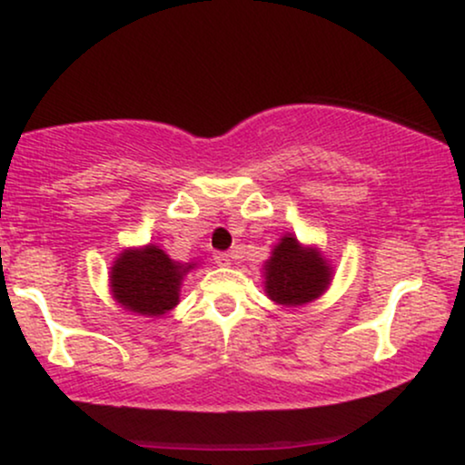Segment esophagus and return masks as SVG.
Listing matches in <instances>:
<instances>
[{
    "label": "esophagus",
    "mask_w": 465,
    "mask_h": 465,
    "mask_svg": "<svg viewBox=\"0 0 465 465\" xmlns=\"http://www.w3.org/2000/svg\"><path fill=\"white\" fill-rule=\"evenodd\" d=\"M232 258L234 256L231 252H220V253H215V264H218V266H231Z\"/></svg>",
    "instance_id": "obj_1"
}]
</instances>
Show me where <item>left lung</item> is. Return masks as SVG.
Wrapping results in <instances>:
<instances>
[{
	"label": "left lung",
	"instance_id": "obj_1",
	"mask_svg": "<svg viewBox=\"0 0 465 465\" xmlns=\"http://www.w3.org/2000/svg\"><path fill=\"white\" fill-rule=\"evenodd\" d=\"M264 294L283 307H302L320 298L330 288L334 266L320 247L302 245L296 234L285 232L272 245L262 266Z\"/></svg>",
	"mask_w": 465,
	"mask_h": 465
}]
</instances>
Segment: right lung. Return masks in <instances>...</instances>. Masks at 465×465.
<instances>
[{
  "mask_svg": "<svg viewBox=\"0 0 465 465\" xmlns=\"http://www.w3.org/2000/svg\"><path fill=\"white\" fill-rule=\"evenodd\" d=\"M180 262L154 243L126 247L110 266L112 298L124 311L143 317H163L180 304L183 277L196 269Z\"/></svg>",
  "mask_w": 465,
  "mask_h": 465,
  "instance_id": "add662e5",
  "label": "right lung"
}]
</instances>
